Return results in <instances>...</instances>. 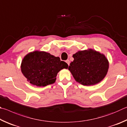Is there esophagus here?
Returning a JSON list of instances; mask_svg holds the SVG:
<instances>
[{"mask_svg": "<svg viewBox=\"0 0 127 127\" xmlns=\"http://www.w3.org/2000/svg\"><path fill=\"white\" fill-rule=\"evenodd\" d=\"M66 63H67V65H70V60H66Z\"/></svg>", "mask_w": 127, "mask_h": 127, "instance_id": "34e87169", "label": "esophagus"}]
</instances>
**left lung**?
I'll list each match as a JSON object with an SVG mask.
<instances>
[{"label":"left lung","instance_id":"left-lung-1","mask_svg":"<svg viewBox=\"0 0 127 127\" xmlns=\"http://www.w3.org/2000/svg\"><path fill=\"white\" fill-rule=\"evenodd\" d=\"M74 61L68 70L77 83L85 86L94 85L107 74L109 61L103 53L93 49L79 51L72 55Z\"/></svg>","mask_w":127,"mask_h":127}]
</instances>
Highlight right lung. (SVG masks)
I'll list each match as a JSON object with an SVG mask.
<instances>
[{
	"mask_svg": "<svg viewBox=\"0 0 127 127\" xmlns=\"http://www.w3.org/2000/svg\"><path fill=\"white\" fill-rule=\"evenodd\" d=\"M21 68L30 83L43 87L55 83L58 72L64 68L67 69L68 65L50 53L34 51L24 57Z\"/></svg>",
	"mask_w": 127,
	"mask_h": 127,
	"instance_id": "obj_1",
	"label": "right lung"
}]
</instances>
